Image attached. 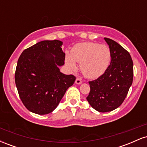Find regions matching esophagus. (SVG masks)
Instances as JSON below:
<instances>
[{"label": "esophagus", "mask_w": 147, "mask_h": 147, "mask_svg": "<svg viewBox=\"0 0 147 147\" xmlns=\"http://www.w3.org/2000/svg\"><path fill=\"white\" fill-rule=\"evenodd\" d=\"M82 81L80 78L76 79V80H75V84H82Z\"/></svg>", "instance_id": "1"}]
</instances>
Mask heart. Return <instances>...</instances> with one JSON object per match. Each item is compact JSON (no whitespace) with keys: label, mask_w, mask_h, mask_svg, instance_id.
Segmentation results:
<instances>
[{"label":"heart","mask_w":147,"mask_h":147,"mask_svg":"<svg viewBox=\"0 0 147 147\" xmlns=\"http://www.w3.org/2000/svg\"><path fill=\"white\" fill-rule=\"evenodd\" d=\"M111 59L110 49L105 45L86 43L76 45L71 56L66 57V63L72 70L77 69L75 61L81 63V70L87 77L95 79L105 72Z\"/></svg>","instance_id":"b5f03b06"}]
</instances>
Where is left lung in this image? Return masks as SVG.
<instances>
[{
	"mask_svg": "<svg viewBox=\"0 0 147 147\" xmlns=\"http://www.w3.org/2000/svg\"><path fill=\"white\" fill-rule=\"evenodd\" d=\"M111 53V64L102 76L89 82L90 90L86 97L99 112L112 111L125 99L132 85L133 63L129 52L111 38H104Z\"/></svg>",
	"mask_w": 147,
	"mask_h": 147,
	"instance_id": "obj_1",
	"label": "left lung"
}]
</instances>
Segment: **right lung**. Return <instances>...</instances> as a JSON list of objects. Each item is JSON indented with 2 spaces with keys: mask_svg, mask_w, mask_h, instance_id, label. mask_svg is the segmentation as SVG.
<instances>
[{
  "mask_svg": "<svg viewBox=\"0 0 147 147\" xmlns=\"http://www.w3.org/2000/svg\"><path fill=\"white\" fill-rule=\"evenodd\" d=\"M59 40L42 41L25 49L18 59L15 83L22 102L34 113L45 115L57 107L76 77L65 75V53Z\"/></svg>",
  "mask_w": 147,
  "mask_h": 147,
  "instance_id": "right-lung-1",
  "label": "right lung"
}]
</instances>
